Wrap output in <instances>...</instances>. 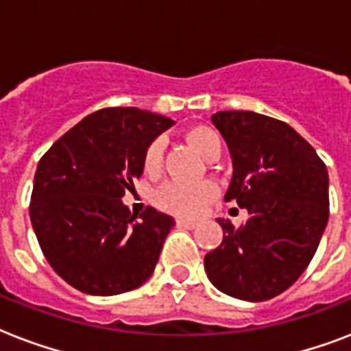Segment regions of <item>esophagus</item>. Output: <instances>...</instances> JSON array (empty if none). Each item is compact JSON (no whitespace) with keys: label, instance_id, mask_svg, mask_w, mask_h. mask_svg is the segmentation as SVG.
<instances>
[{"label":"esophagus","instance_id":"34e87169","mask_svg":"<svg viewBox=\"0 0 351 351\" xmlns=\"http://www.w3.org/2000/svg\"><path fill=\"white\" fill-rule=\"evenodd\" d=\"M197 220H189V219H176V226L178 228H186V230H193V228H197Z\"/></svg>","mask_w":351,"mask_h":351}]
</instances>
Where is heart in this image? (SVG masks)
I'll return each instance as SVG.
<instances>
[{
    "instance_id": "b5f03b06",
    "label": "heart",
    "mask_w": 351,
    "mask_h": 351,
    "mask_svg": "<svg viewBox=\"0 0 351 351\" xmlns=\"http://www.w3.org/2000/svg\"><path fill=\"white\" fill-rule=\"evenodd\" d=\"M186 140L198 154L204 158L215 160L220 156L222 151V138L213 127L209 125H193L186 131ZM164 158V140L156 138L149 143L143 153V169L147 173H156L162 165ZM217 186L213 182H167L154 193V202L160 209L167 213L180 215V217H193L198 215L217 197Z\"/></svg>"
}]
</instances>
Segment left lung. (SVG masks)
<instances>
[{
    "label": "left lung",
    "instance_id": "8db88e82",
    "mask_svg": "<svg viewBox=\"0 0 351 351\" xmlns=\"http://www.w3.org/2000/svg\"><path fill=\"white\" fill-rule=\"evenodd\" d=\"M211 121L233 160L228 202L247 209L239 230L219 219L224 240L204 258L208 278L234 299H273L304 273L330 217L326 165L293 127L251 111Z\"/></svg>",
    "mask_w": 351,
    "mask_h": 351
}]
</instances>
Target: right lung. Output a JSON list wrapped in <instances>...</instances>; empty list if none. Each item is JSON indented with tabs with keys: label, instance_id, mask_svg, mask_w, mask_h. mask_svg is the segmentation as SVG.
<instances>
[{
	"label": "right lung",
	"instance_id": "right-lung-1",
	"mask_svg": "<svg viewBox=\"0 0 351 351\" xmlns=\"http://www.w3.org/2000/svg\"><path fill=\"white\" fill-rule=\"evenodd\" d=\"M175 121L136 107H107L69 129L41 156L30 222L47 262L73 288L118 295L154 271L175 220L154 208L140 217L121 197L143 173V153Z\"/></svg>",
	"mask_w": 351,
	"mask_h": 351
}]
</instances>
